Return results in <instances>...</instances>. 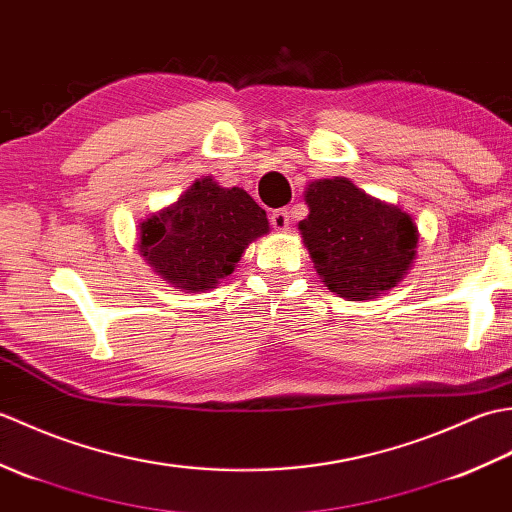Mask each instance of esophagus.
<instances>
[{
  "label": "esophagus",
  "instance_id": "34e87169",
  "mask_svg": "<svg viewBox=\"0 0 512 512\" xmlns=\"http://www.w3.org/2000/svg\"><path fill=\"white\" fill-rule=\"evenodd\" d=\"M290 220H292V215L288 209H277L270 213V224H273L275 231H286V228L290 226Z\"/></svg>",
  "mask_w": 512,
  "mask_h": 512
}]
</instances>
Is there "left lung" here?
Segmentation results:
<instances>
[{
    "label": "left lung",
    "instance_id": "obj_1",
    "mask_svg": "<svg viewBox=\"0 0 512 512\" xmlns=\"http://www.w3.org/2000/svg\"><path fill=\"white\" fill-rule=\"evenodd\" d=\"M308 217L299 235L330 292L367 301L402 281L418 255L420 233L400 206L358 189L350 178H323L303 191Z\"/></svg>",
    "mask_w": 512,
    "mask_h": 512
}]
</instances>
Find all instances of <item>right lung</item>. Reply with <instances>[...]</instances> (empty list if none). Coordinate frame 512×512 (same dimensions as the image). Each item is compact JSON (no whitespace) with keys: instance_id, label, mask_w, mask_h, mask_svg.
<instances>
[{"instance_id":"1","label":"right lung","mask_w":512,"mask_h":512,"mask_svg":"<svg viewBox=\"0 0 512 512\" xmlns=\"http://www.w3.org/2000/svg\"><path fill=\"white\" fill-rule=\"evenodd\" d=\"M268 231L266 211L244 189L204 176L140 222L136 248L173 288L204 292L231 275L248 244Z\"/></svg>"}]
</instances>
